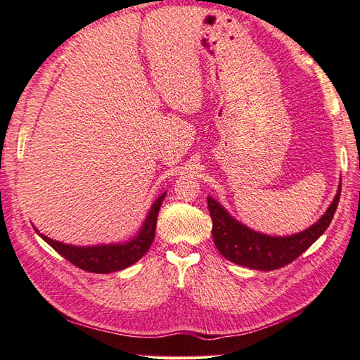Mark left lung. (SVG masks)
I'll return each mask as SVG.
<instances>
[{
    "label": "left lung",
    "instance_id": "left-lung-1",
    "mask_svg": "<svg viewBox=\"0 0 360 360\" xmlns=\"http://www.w3.org/2000/svg\"><path fill=\"white\" fill-rule=\"evenodd\" d=\"M339 184L330 207L326 209L317 223L307 231L294 235L272 236L257 232L246 224L240 223L223 205L212 196H207V205L212 217V236L218 252L229 262L258 271H274L292 263L300 257L312 243H316L330 226L340 200Z\"/></svg>",
    "mask_w": 360,
    "mask_h": 360
}]
</instances>
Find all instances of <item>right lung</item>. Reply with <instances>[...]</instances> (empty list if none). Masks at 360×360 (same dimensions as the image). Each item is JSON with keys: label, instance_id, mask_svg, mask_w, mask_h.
Wrapping results in <instances>:
<instances>
[{"label": "right lung", "instance_id": "1", "mask_svg": "<svg viewBox=\"0 0 360 360\" xmlns=\"http://www.w3.org/2000/svg\"><path fill=\"white\" fill-rule=\"evenodd\" d=\"M165 195L167 192H164L155 202H153L147 218H145L142 227L139 229V232H137L134 238L125 243L96 244V246H74V244H66L62 241L52 240L49 236L38 232V229H34L52 249H56L60 255L68 259V262L80 267L83 271L94 274H110L122 271L127 269L128 266L134 264L136 262H139V259L147 254L153 240H155L158 213Z\"/></svg>", "mask_w": 360, "mask_h": 360}]
</instances>
